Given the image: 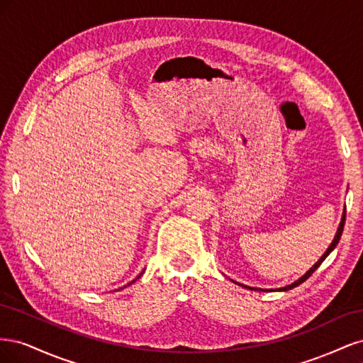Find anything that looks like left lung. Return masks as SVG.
Returning a JSON list of instances; mask_svg holds the SVG:
<instances>
[{"label": "left lung", "instance_id": "1", "mask_svg": "<svg viewBox=\"0 0 363 363\" xmlns=\"http://www.w3.org/2000/svg\"><path fill=\"white\" fill-rule=\"evenodd\" d=\"M344 224H345V211H344V213H342V218H340V224H339V227H337V232H336V236H335V239L332 240V244H330V247H328L327 250H325V252H324V255L321 256V259L320 260H318L316 263H315V265L309 269V271H307L306 274H304V276L303 277H300L298 280H296V281H294V283H291V284H288V286H284V288H280V289H277V291H289V289H292V288H295V286H298V284H301L303 281H306L307 279H309L311 276H312V274L315 272V269L318 268V267H320L321 265V263L324 262V259L328 256V255H330V252L335 250V247L337 245V242H339V239H340V236H342V232H344ZM238 284H240V283H238ZM242 286H245V284H242ZM245 288H248V289H252V288H250V286H245ZM263 291V289H262Z\"/></svg>", "mask_w": 363, "mask_h": 363}]
</instances>
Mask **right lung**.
<instances>
[{
  "label": "right lung",
  "instance_id": "1",
  "mask_svg": "<svg viewBox=\"0 0 363 363\" xmlns=\"http://www.w3.org/2000/svg\"><path fill=\"white\" fill-rule=\"evenodd\" d=\"M140 274H142V272H140ZM139 277H140V276H139ZM139 277H138V279H139ZM133 281H135V280H133ZM133 281H131V283H133ZM128 284H130V283H128Z\"/></svg>",
  "mask_w": 363,
  "mask_h": 363
}]
</instances>
